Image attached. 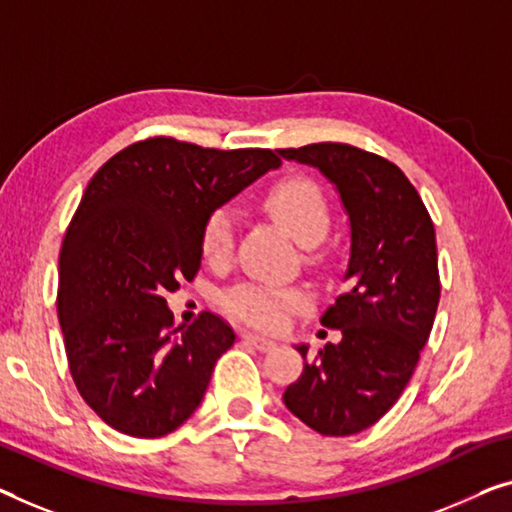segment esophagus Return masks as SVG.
<instances>
[{"mask_svg":"<svg viewBox=\"0 0 512 512\" xmlns=\"http://www.w3.org/2000/svg\"><path fill=\"white\" fill-rule=\"evenodd\" d=\"M243 340L250 342V345L259 349V352H271V349H276V340L264 338V335H257V333H243Z\"/></svg>","mask_w":512,"mask_h":512,"instance_id":"1","label":"esophagus"}]
</instances>
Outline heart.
I'll return each mask as SVG.
<instances>
[{"mask_svg":"<svg viewBox=\"0 0 512 512\" xmlns=\"http://www.w3.org/2000/svg\"><path fill=\"white\" fill-rule=\"evenodd\" d=\"M264 209L271 213L301 246H315L331 227V207L324 190L308 177H287L273 183L264 195ZM202 257L209 264H225L234 250V218L218 207L204 218L200 234ZM308 303L296 287H271L243 282L223 296V308L232 317L257 329H280L289 312Z\"/></svg>","mask_w":512,"mask_h":512,"instance_id":"obj_1","label":"heart"}]
</instances>
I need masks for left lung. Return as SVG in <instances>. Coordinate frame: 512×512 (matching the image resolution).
<instances>
[{
  "label": "left lung",
  "instance_id": "8db88e82",
  "mask_svg": "<svg viewBox=\"0 0 512 512\" xmlns=\"http://www.w3.org/2000/svg\"><path fill=\"white\" fill-rule=\"evenodd\" d=\"M278 151L335 183L352 225L347 289L322 315L342 340L315 358L308 345L296 347L303 372L282 395L315 432L347 437L375 425L414 375L441 296L437 236L418 190L391 160L342 142Z\"/></svg>",
  "mask_w": 512,
  "mask_h": 512
}]
</instances>
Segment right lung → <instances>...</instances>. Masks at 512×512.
Instances as JSON below:
<instances>
[{"label": "right lung", "mask_w": 512, "mask_h": 512, "mask_svg": "<svg viewBox=\"0 0 512 512\" xmlns=\"http://www.w3.org/2000/svg\"><path fill=\"white\" fill-rule=\"evenodd\" d=\"M278 165L271 149L160 135L91 177L61 243L57 312L75 386L117 432L165 437L200 407L236 335L213 312L174 326L165 296L200 269L207 213Z\"/></svg>", "instance_id": "add662e5"}]
</instances>
